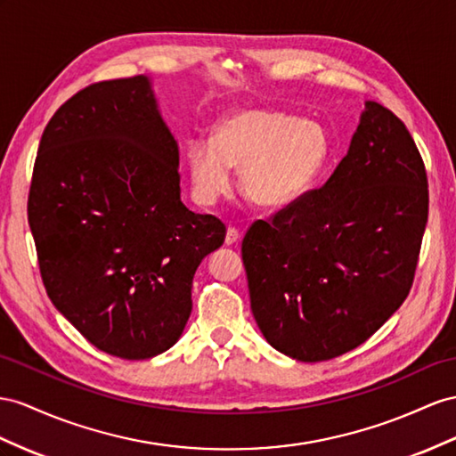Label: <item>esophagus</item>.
Wrapping results in <instances>:
<instances>
[{
	"label": "esophagus",
	"instance_id": "34e87169",
	"mask_svg": "<svg viewBox=\"0 0 456 456\" xmlns=\"http://www.w3.org/2000/svg\"><path fill=\"white\" fill-rule=\"evenodd\" d=\"M239 239H240L239 231L235 227H229L227 232H225V244H227V247H232V244H237Z\"/></svg>",
	"mask_w": 456,
	"mask_h": 456
}]
</instances>
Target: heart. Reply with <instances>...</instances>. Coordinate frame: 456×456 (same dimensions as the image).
<instances>
[{
	"mask_svg": "<svg viewBox=\"0 0 456 456\" xmlns=\"http://www.w3.org/2000/svg\"><path fill=\"white\" fill-rule=\"evenodd\" d=\"M330 158L325 128L293 113L237 110L214 125L212 142L192 140L186 163L198 202L216 204L240 169V192L264 209H281L305 196Z\"/></svg>",
	"mask_w": 456,
	"mask_h": 456,
	"instance_id": "obj_1",
	"label": "heart"
}]
</instances>
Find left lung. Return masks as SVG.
I'll return each mask as SVG.
<instances>
[{
	"label": "left lung",
	"instance_id": "1",
	"mask_svg": "<svg viewBox=\"0 0 456 456\" xmlns=\"http://www.w3.org/2000/svg\"><path fill=\"white\" fill-rule=\"evenodd\" d=\"M428 202L411 133L366 102L328 183L244 235L250 308L265 341L300 362L368 341L412 287Z\"/></svg>",
	"mask_w": 456,
	"mask_h": 456
}]
</instances>
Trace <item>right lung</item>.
<instances>
[{"mask_svg":"<svg viewBox=\"0 0 456 456\" xmlns=\"http://www.w3.org/2000/svg\"><path fill=\"white\" fill-rule=\"evenodd\" d=\"M179 183L146 75L80 90L44 128L28 194L44 287L111 356L146 360L179 341L198 265L225 240L217 217L181 202Z\"/></svg>","mask_w":456,"mask_h":456,"instance_id":"add662e5","label":"right lung"}]
</instances>
